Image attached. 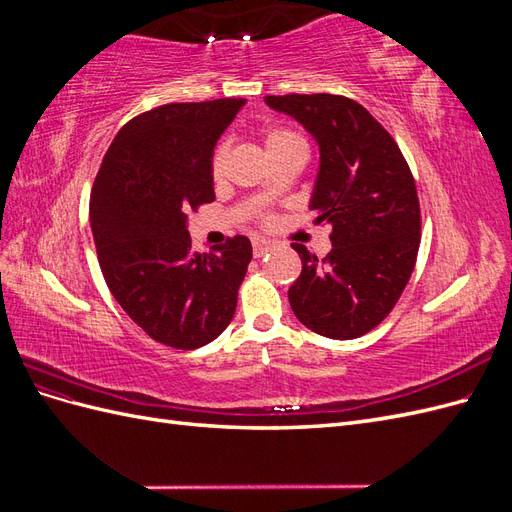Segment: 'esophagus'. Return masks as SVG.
Listing matches in <instances>:
<instances>
[{
    "mask_svg": "<svg viewBox=\"0 0 512 512\" xmlns=\"http://www.w3.org/2000/svg\"><path fill=\"white\" fill-rule=\"evenodd\" d=\"M252 247H254V258H262L265 256L269 250H271V241H267V239H260V237H256L254 241H252Z\"/></svg>",
    "mask_w": 512,
    "mask_h": 512,
    "instance_id": "34e87169",
    "label": "esophagus"
}]
</instances>
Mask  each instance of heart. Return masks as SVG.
Returning a JSON list of instances; mask_svg holds the SVG:
<instances>
[{
  "label": "heart",
  "mask_w": 512,
  "mask_h": 512,
  "mask_svg": "<svg viewBox=\"0 0 512 512\" xmlns=\"http://www.w3.org/2000/svg\"><path fill=\"white\" fill-rule=\"evenodd\" d=\"M292 143H303V138L299 134L290 132V130H284V128H273L265 134L267 153L273 151V149H280L284 145H292ZM224 158H226V147L220 145L211 156V175L213 177H220L222 166H224ZM271 222H273V215H269V213L262 215V224H271Z\"/></svg>",
  "instance_id": "obj_1"
}]
</instances>
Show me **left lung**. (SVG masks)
Segmentation results:
<instances>
[{
    "label": "left lung",
    "instance_id": "obj_1",
    "mask_svg": "<svg viewBox=\"0 0 512 512\" xmlns=\"http://www.w3.org/2000/svg\"><path fill=\"white\" fill-rule=\"evenodd\" d=\"M267 104L312 132L320 173L312 198L318 224H331L333 250L318 260L301 243L299 280L288 290L294 316L331 339L376 329L408 286L421 245V205L395 138L346 96H267Z\"/></svg>",
    "mask_w": 512,
    "mask_h": 512
}]
</instances>
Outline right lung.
Returning a JSON list of instances; mask_svg holds the SVG:
<instances>
[{
    "instance_id": "obj_1",
    "label": "right lung",
    "mask_w": 512,
    "mask_h": 512,
    "mask_svg": "<svg viewBox=\"0 0 512 512\" xmlns=\"http://www.w3.org/2000/svg\"><path fill=\"white\" fill-rule=\"evenodd\" d=\"M243 98L162 104L123 126L94 181L89 220L108 290L153 342L194 350L235 316L252 243L192 252L188 215L213 203L211 156Z\"/></svg>"
}]
</instances>
